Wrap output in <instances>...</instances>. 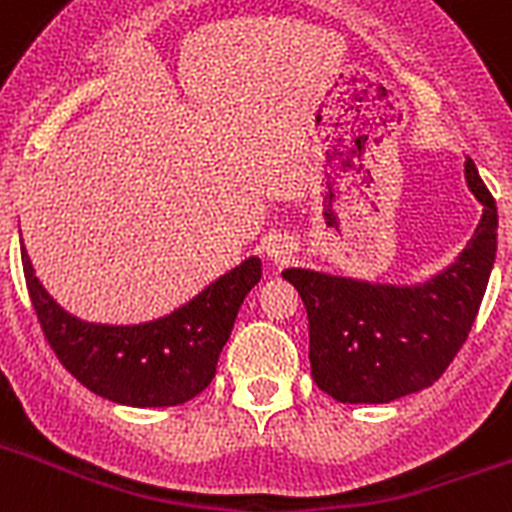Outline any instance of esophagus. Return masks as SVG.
<instances>
[{
	"label": "esophagus",
	"mask_w": 512,
	"mask_h": 512,
	"mask_svg": "<svg viewBox=\"0 0 512 512\" xmlns=\"http://www.w3.org/2000/svg\"><path fill=\"white\" fill-rule=\"evenodd\" d=\"M292 251H295V248H292V243H289L287 238H274V241L269 243V248H266V253H269L274 264H284V261H289Z\"/></svg>",
	"instance_id": "esophagus-1"
}]
</instances>
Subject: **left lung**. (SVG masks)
<instances>
[{"mask_svg":"<svg viewBox=\"0 0 512 512\" xmlns=\"http://www.w3.org/2000/svg\"><path fill=\"white\" fill-rule=\"evenodd\" d=\"M467 184L482 220L459 259L415 287L287 269L310 323V372L338 402H392L431 387L467 341L497 251V207L472 158Z\"/></svg>","mask_w":512,"mask_h":512,"instance_id":"obj_1","label":"left lung"}]
</instances>
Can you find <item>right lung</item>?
<instances>
[{
  "label": "right lung",
  "instance_id": "right-lung-1",
  "mask_svg": "<svg viewBox=\"0 0 512 512\" xmlns=\"http://www.w3.org/2000/svg\"><path fill=\"white\" fill-rule=\"evenodd\" d=\"M22 269L45 341L94 395L133 408H171L212 382L243 297L259 284L256 256L230 269L166 318L99 325L74 318L43 289L22 246Z\"/></svg>",
  "mask_w": 512,
  "mask_h": 512
}]
</instances>
